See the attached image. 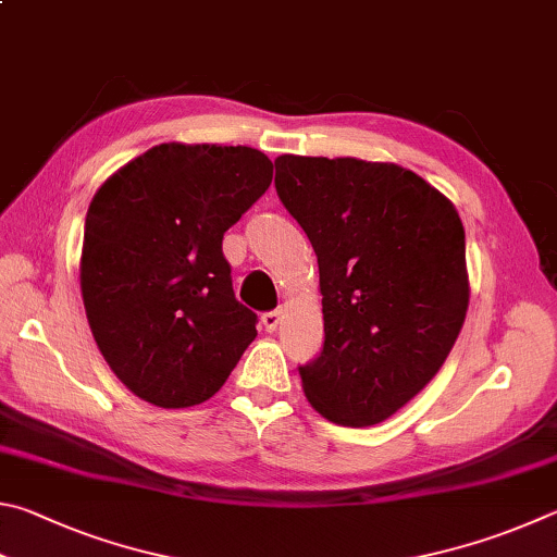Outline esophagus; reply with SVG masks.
Here are the masks:
<instances>
[{
    "instance_id": "esophagus-1",
    "label": "esophagus",
    "mask_w": 557,
    "mask_h": 557,
    "mask_svg": "<svg viewBox=\"0 0 557 557\" xmlns=\"http://www.w3.org/2000/svg\"><path fill=\"white\" fill-rule=\"evenodd\" d=\"M281 318H284V313L281 310H269V313L261 315V325L267 327V333H273L281 325Z\"/></svg>"
}]
</instances>
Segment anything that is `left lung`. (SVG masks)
I'll return each instance as SVG.
<instances>
[{
  "mask_svg": "<svg viewBox=\"0 0 557 557\" xmlns=\"http://www.w3.org/2000/svg\"><path fill=\"white\" fill-rule=\"evenodd\" d=\"M276 193L318 257L325 343L300 382L337 425L386 421L441 372L470 278L455 205L396 163L284 153Z\"/></svg>",
  "mask_w": 557,
  "mask_h": 557,
  "instance_id": "8db88e82",
  "label": "left lung"
}]
</instances>
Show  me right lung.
<instances>
[{"label": "right lung", "instance_id": "1", "mask_svg": "<svg viewBox=\"0 0 557 557\" xmlns=\"http://www.w3.org/2000/svg\"><path fill=\"white\" fill-rule=\"evenodd\" d=\"M273 178L249 146L159 144L87 208L81 290L116 379L159 408L208 401L257 337L232 290L222 237Z\"/></svg>", "mask_w": 557, "mask_h": 557}]
</instances>
